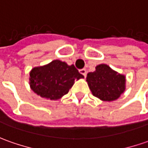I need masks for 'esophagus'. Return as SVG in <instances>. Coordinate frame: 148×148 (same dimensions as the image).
<instances>
[{"label":"esophagus","mask_w":148,"mask_h":148,"mask_svg":"<svg viewBox=\"0 0 148 148\" xmlns=\"http://www.w3.org/2000/svg\"><path fill=\"white\" fill-rule=\"evenodd\" d=\"M79 72H80V74H82L84 77H86V75H87V70H86V69H82V70H79Z\"/></svg>","instance_id":"34e87169"}]
</instances>
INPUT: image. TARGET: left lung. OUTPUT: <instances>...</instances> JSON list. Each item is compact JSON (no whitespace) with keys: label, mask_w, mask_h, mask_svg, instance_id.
I'll return each instance as SVG.
<instances>
[{"label":"left lung","mask_w":148,"mask_h":148,"mask_svg":"<svg viewBox=\"0 0 148 148\" xmlns=\"http://www.w3.org/2000/svg\"><path fill=\"white\" fill-rule=\"evenodd\" d=\"M125 76L106 64L95 66L94 72L87 75V82L92 95L102 101H113L125 90Z\"/></svg>","instance_id":"1"}]
</instances>
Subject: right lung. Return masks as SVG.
Returning a JSON list of instances; mask_svg holds the SVG:
<instances>
[{
	"instance_id": "1",
	"label": "right lung",
	"mask_w": 148,
	"mask_h": 148,
	"mask_svg": "<svg viewBox=\"0 0 148 148\" xmlns=\"http://www.w3.org/2000/svg\"><path fill=\"white\" fill-rule=\"evenodd\" d=\"M74 67L60 60H54L30 71L29 84L32 91L42 98L51 100L61 99L74 85V81L83 78Z\"/></svg>"
}]
</instances>
